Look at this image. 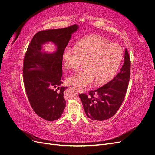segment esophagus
<instances>
[{
    "label": "esophagus",
    "mask_w": 155,
    "mask_h": 155,
    "mask_svg": "<svg viewBox=\"0 0 155 155\" xmlns=\"http://www.w3.org/2000/svg\"><path fill=\"white\" fill-rule=\"evenodd\" d=\"M77 89H78V92L79 93H82L83 92V91L82 90V89H81V88H77Z\"/></svg>",
    "instance_id": "obj_1"
}]
</instances>
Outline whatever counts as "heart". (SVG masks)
<instances>
[{
  "mask_svg": "<svg viewBox=\"0 0 155 155\" xmlns=\"http://www.w3.org/2000/svg\"><path fill=\"white\" fill-rule=\"evenodd\" d=\"M76 48H67L63 54L64 67L76 70L86 61V68L72 75L68 81L70 85L86 87L96 79L103 84L111 80L118 72L123 59L121 46L97 35L79 40Z\"/></svg>",
  "mask_w": 155,
  "mask_h": 155,
  "instance_id": "obj_1",
  "label": "heart"
}]
</instances>
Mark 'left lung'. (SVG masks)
I'll use <instances>...</instances> for the list:
<instances>
[{
  "mask_svg": "<svg viewBox=\"0 0 155 155\" xmlns=\"http://www.w3.org/2000/svg\"><path fill=\"white\" fill-rule=\"evenodd\" d=\"M130 60L125 49L124 63L120 72L103 87L90 91L88 94H80L86 115L92 120L104 121L113 116L124 101L130 75Z\"/></svg>",
  "mask_w": 155,
  "mask_h": 155,
  "instance_id": "8db88e82",
  "label": "left lung"
}]
</instances>
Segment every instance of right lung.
I'll use <instances>...</instances> for the list:
<instances>
[{
	"mask_svg": "<svg viewBox=\"0 0 155 155\" xmlns=\"http://www.w3.org/2000/svg\"><path fill=\"white\" fill-rule=\"evenodd\" d=\"M78 28L74 25L37 32L25 54L23 81L27 97L34 111L45 120H57L66 107L63 92L68 87H60L63 83V54ZM48 41L56 45L54 53L43 51L42 45Z\"/></svg>",
	"mask_w": 155,
	"mask_h": 155,
	"instance_id": "right-lung-1",
	"label": "right lung"
}]
</instances>
